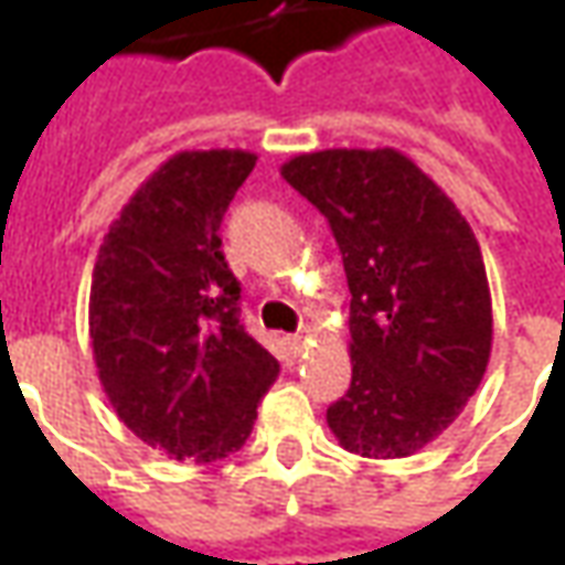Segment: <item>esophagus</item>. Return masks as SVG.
Returning <instances> with one entry per match:
<instances>
[{
  "label": "esophagus",
  "mask_w": 565,
  "mask_h": 565,
  "mask_svg": "<svg viewBox=\"0 0 565 565\" xmlns=\"http://www.w3.org/2000/svg\"><path fill=\"white\" fill-rule=\"evenodd\" d=\"M306 344H308L306 335H294V339H290V348H294V354H299V351H302Z\"/></svg>",
  "instance_id": "obj_1"
}]
</instances>
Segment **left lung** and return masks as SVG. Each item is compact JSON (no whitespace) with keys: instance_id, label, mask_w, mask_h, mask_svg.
Wrapping results in <instances>:
<instances>
[{"instance_id":"1","label":"left lung","mask_w":565,"mask_h":565,"mask_svg":"<svg viewBox=\"0 0 565 565\" xmlns=\"http://www.w3.org/2000/svg\"><path fill=\"white\" fill-rule=\"evenodd\" d=\"M330 221L351 290V387L327 408L360 457H412L448 429L484 379L493 308L460 209L393 148H332L281 166Z\"/></svg>"}]
</instances>
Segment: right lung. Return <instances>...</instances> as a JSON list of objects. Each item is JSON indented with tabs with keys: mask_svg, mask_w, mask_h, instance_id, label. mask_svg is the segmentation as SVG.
<instances>
[{
	"mask_svg": "<svg viewBox=\"0 0 565 565\" xmlns=\"http://www.w3.org/2000/svg\"><path fill=\"white\" fill-rule=\"evenodd\" d=\"M257 157L181 150L132 193L93 266L90 342L117 417L169 460L214 462L250 436L278 360L242 327L221 221Z\"/></svg>",
	"mask_w": 565,
	"mask_h": 565,
	"instance_id": "right-lung-1",
	"label": "right lung"
}]
</instances>
